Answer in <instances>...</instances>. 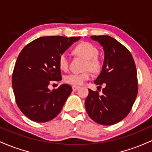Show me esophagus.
<instances>
[{
    "mask_svg": "<svg viewBox=\"0 0 152 152\" xmlns=\"http://www.w3.org/2000/svg\"><path fill=\"white\" fill-rule=\"evenodd\" d=\"M79 88V86H72V89L74 91H76V90H78Z\"/></svg>",
    "mask_w": 152,
    "mask_h": 152,
    "instance_id": "obj_1",
    "label": "esophagus"
}]
</instances>
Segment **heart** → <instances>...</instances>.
<instances>
[{
	"label": "heart",
	"mask_w": 152,
	"mask_h": 152,
	"mask_svg": "<svg viewBox=\"0 0 152 152\" xmlns=\"http://www.w3.org/2000/svg\"><path fill=\"white\" fill-rule=\"evenodd\" d=\"M74 53L78 56H81L86 59L85 64L84 72L80 73H71L64 76V81L69 84L74 86H80L85 81L90 79L91 71L94 73H98L102 68V63L97 58L99 54V50L92 43L88 42H82L76 46L74 48ZM59 68L63 71H67L69 66V59L68 54L64 52L58 57Z\"/></svg>",
	"instance_id": "b5f03b06"
}]
</instances>
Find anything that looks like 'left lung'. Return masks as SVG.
Returning a JSON list of instances; mask_svg holds the SVG:
<instances>
[{"instance_id":"obj_1","label":"left lung","mask_w":152,"mask_h":152,"mask_svg":"<svg viewBox=\"0 0 152 152\" xmlns=\"http://www.w3.org/2000/svg\"><path fill=\"white\" fill-rule=\"evenodd\" d=\"M103 47L104 64L94 83L105 84L102 95L88 89L85 106L89 117L102 125H113L130 112L138 93L137 69L126 47L106 35L91 36Z\"/></svg>"}]
</instances>
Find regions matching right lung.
I'll return each mask as SVG.
<instances>
[{
	"mask_svg": "<svg viewBox=\"0 0 152 152\" xmlns=\"http://www.w3.org/2000/svg\"><path fill=\"white\" fill-rule=\"evenodd\" d=\"M81 37L43 36L23 48L12 76L15 102L31 121H49L61 111L72 88L61 84L50 91V82L61 80L58 57Z\"/></svg>",
	"mask_w": 152,
	"mask_h": 152,
	"instance_id": "1",
	"label": "right lung"
}]
</instances>
